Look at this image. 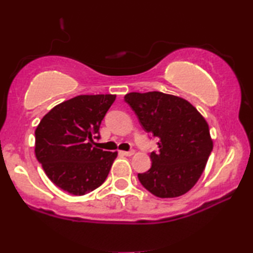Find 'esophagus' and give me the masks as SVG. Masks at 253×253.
<instances>
[{
  "mask_svg": "<svg viewBox=\"0 0 253 253\" xmlns=\"http://www.w3.org/2000/svg\"><path fill=\"white\" fill-rule=\"evenodd\" d=\"M121 154L126 155V157H131V155L134 154V151H122L121 152Z\"/></svg>",
  "mask_w": 253,
  "mask_h": 253,
  "instance_id": "obj_1",
  "label": "esophagus"
}]
</instances>
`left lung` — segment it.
Listing matches in <instances>:
<instances>
[{
    "label": "left lung",
    "instance_id": "8db88e82",
    "mask_svg": "<svg viewBox=\"0 0 253 253\" xmlns=\"http://www.w3.org/2000/svg\"><path fill=\"white\" fill-rule=\"evenodd\" d=\"M144 130L159 138L152 167L138 174L143 186L159 198H175L191 190L213 150L206 120L189 101L153 91L124 96Z\"/></svg>",
    "mask_w": 253,
    "mask_h": 253
}]
</instances>
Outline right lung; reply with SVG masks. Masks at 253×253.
Segmentation results:
<instances>
[{
    "label": "right lung",
    "instance_id": "obj_1",
    "mask_svg": "<svg viewBox=\"0 0 253 253\" xmlns=\"http://www.w3.org/2000/svg\"><path fill=\"white\" fill-rule=\"evenodd\" d=\"M115 94L78 95L55 106L36 129V157L48 178L83 196L106 181L117 152L93 146Z\"/></svg>",
    "mask_w": 253,
    "mask_h": 253
}]
</instances>
